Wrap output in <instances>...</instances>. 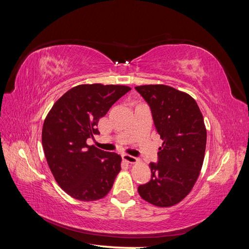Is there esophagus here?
Masks as SVG:
<instances>
[{
  "instance_id": "esophagus-1",
  "label": "esophagus",
  "mask_w": 249,
  "mask_h": 249,
  "mask_svg": "<svg viewBox=\"0 0 249 249\" xmlns=\"http://www.w3.org/2000/svg\"><path fill=\"white\" fill-rule=\"evenodd\" d=\"M123 159H124L125 162L130 163V164H134V163L138 162V159H137L136 157L130 156V155H124V156H123Z\"/></svg>"
}]
</instances>
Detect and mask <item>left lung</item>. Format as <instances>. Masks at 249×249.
I'll use <instances>...</instances> for the list:
<instances>
[{"mask_svg":"<svg viewBox=\"0 0 249 249\" xmlns=\"http://www.w3.org/2000/svg\"><path fill=\"white\" fill-rule=\"evenodd\" d=\"M152 111L163 144L158 161L150 162L152 178L140 185V196L157 207L184 199L199 176L205 158L207 130L194 99L166 85L135 87Z\"/></svg>","mask_w":249,"mask_h":249,"instance_id":"obj_1","label":"left lung"}]
</instances>
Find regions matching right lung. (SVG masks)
Returning <instances> with one entry per match:
<instances>
[{
	"label": "right lung",
	"instance_id": "right-lung-1",
	"mask_svg": "<svg viewBox=\"0 0 249 249\" xmlns=\"http://www.w3.org/2000/svg\"><path fill=\"white\" fill-rule=\"evenodd\" d=\"M130 90L123 85H79L65 92L49 112L42 127L44 155L57 183L71 197L96 200L111 190L122 169V157L86 141L100 134V118Z\"/></svg>",
	"mask_w": 249,
	"mask_h": 249
}]
</instances>
